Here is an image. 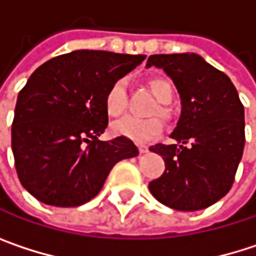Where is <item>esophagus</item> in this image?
Segmentation results:
<instances>
[{"mask_svg":"<svg viewBox=\"0 0 256 256\" xmlns=\"http://www.w3.org/2000/svg\"><path fill=\"white\" fill-rule=\"evenodd\" d=\"M139 152H140V154L148 152V146H146V145H139Z\"/></svg>","mask_w":256,"mask_h":256,"instance_id":"1","label":"esophagus"}]
</instances>
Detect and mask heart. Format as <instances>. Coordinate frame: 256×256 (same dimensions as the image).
Returning <instances> with one entry per match:
<instances>
[{
	"label": "heart",
	"instance_id": "1",
	"mask_svg": "<svg viewBox=\"0 0 256 256\" xmlns=\"http://www.w3.org/2000/svg\"><path fill=\"white\" fill-rule=\"evenodd\" d=\"M152 94L162 104H169L174 98V86L166 78H151L148 82ZM128 108V94L124 80H116L105 93V111L110 117H122ZM158 114L164 118L169 117V110L164 105L158 106ZM163 130V123L160 118H133L128 117L111 126V132L116 136H123L130 140L145 144L154 140Z\"/></svg>",
	"mask_w": 256,
	"mask_h": 256
}]
</instances>
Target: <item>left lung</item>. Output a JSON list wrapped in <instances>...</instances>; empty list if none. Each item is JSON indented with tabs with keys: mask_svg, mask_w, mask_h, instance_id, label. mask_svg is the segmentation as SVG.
Wrapping results in <instances>:
<instances>
[{
	"mask_svg": "<svg viewBox=\"0 0 256 256\" xmlns=\"http://www.w3.org/2000/svg\"><path fill=\"white\" fill-rule=\"evenodd\" d=\"M146 66L172 78L182 105L170 134L176 144L150 146L166 166L150 182V191L176 210L209 208L230 191L243 156L244 108L238 93L230 78L196 53L152 54Z\"/></svg>",
	"mask_w": 256,
	"mask_h": 256,
	"instance_id": "obj_1",
	"label": "left lung"
}]
</instances>
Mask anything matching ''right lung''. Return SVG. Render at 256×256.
I'll return each mask as SVG.
<instances>
[{"mask_svg": "<svg viewBox=\"0 0 256 256\" xmlns=\"http://www.w3.org/2000/svg\"><path fill=\"white\" fill-rule=\"evenodd\" d=\"M144 59L76 50L32 72L19 92L12 126L16 172L29 194L58 208L84 204L98 196L116 163L139 154L128 138H98L108 126V87Z\"/></svg>", "mask_w": 256, "mask_h": 256, "instance_id": "obj_1", "label": "right lung"}]
</instances>
